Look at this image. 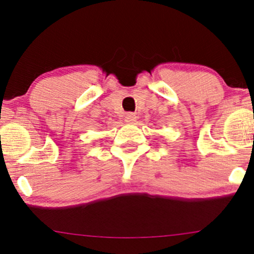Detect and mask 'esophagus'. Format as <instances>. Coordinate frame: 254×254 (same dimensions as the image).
<instances>
[{
    "mask_svg": "<svg viewBox=\"0 0 254 254\" xmlns=\"http://www.w3.org/2000/svg\"><path fill=\"white\" fill-rule=\"evenodd\" d=\"M136 121V115L132 112H127V115H125V122L127 123H133V122Z\"/></svg>",
    "mask_w": 254,
    "mask_h": 254,
    "instance_id": "34e87169",
    "label": "esophagus"
}]
</instances>
